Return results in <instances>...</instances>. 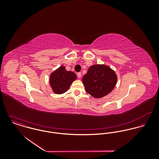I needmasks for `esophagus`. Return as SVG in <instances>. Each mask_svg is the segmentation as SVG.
I'll use <instances>...</instances> for the list:
<instances>
[{
  "label": "esophagus",
  "instance_id": "1",
  "mask_svg": "<svg viewBox=\"0 0 159 159\" xmlns=\"http://www.w3.org/2000/svg\"><path fill=\"white\" fill-rule=\"evenodd\" d=\"M77 76H78V78H81V72H78V73H77Z\"/></svg>",
  "mask_w": 159,
  "mask_h": 159
}]
</instances>
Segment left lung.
<instances>
[{"label":"left lung","mask_w":159,"mask_h":159,"mask_svg":"<svg viewBox=\"0 0 159 159\" xmlns=\"http://www.w3.org/2000/svg\"><path fill=\"white\" fill-rule=\"evenodd\" d=\"M116 82L115 72L105 65L92 66L83 78L86 91L94 98H101L110 93Z\"/></svg>","instance_id":"left-lung-1"}]
</instances>
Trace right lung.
Here are the masks:
<instances>
[{"label":"right lung","instance_id":"right-lung-1","mask_svg":"<svg viewBox=\"0 0 159 159\" xmlns=\"http://www.w3.org/2000/svg\"><path fill=\"white\" fill-rule=\"evenodd\" d=\"M76 78L73 71H67L64 66H61L51 74L49 83L54 93L62 94L67 91Z\"/></svg>","mask_w":159,"mask_h":159}]
</instances>
